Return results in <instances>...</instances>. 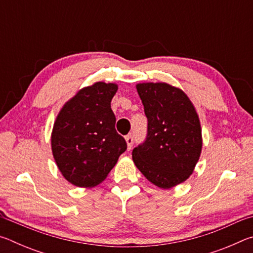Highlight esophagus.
<instances>
[{
    "label": "esophagus",
    "mask_w": 253,
    "mask_h": 253,
    "mask_svg": "<svg viewBox=\"0 0 253 253\" xmlns=\"http://www.w3.org/2000/svg\"><path fill=\"white\" fill-rule=\"evenodd\" d=\"M125 139H126L128 149H130L131 146H132V144H134V137H132L131 135H127V136L125 137Z\"/></svg>",
    "instance_id": "esophagus-1"
}]
</instances>
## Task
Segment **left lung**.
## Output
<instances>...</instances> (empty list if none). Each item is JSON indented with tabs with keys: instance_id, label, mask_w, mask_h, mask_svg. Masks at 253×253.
<instances>
[{
	"instance_id": "8db88e82",
	"label": "left lung",
	"mask_w": 253,
	"mask_h": 253,
	"mask_svg": "<svg viewBox=\"0 0 253 253\" xmlns=\"http://www.w3.org/2000/svg\"><path fill=\"white\" fill-rule=\"evenodd\" d=\"M147 117V136L132 149L136 168L154 185L168 188L190 177L202 151L198 113L185 92L165 83L136 85Z\"/></svg>"
}]
</instances>
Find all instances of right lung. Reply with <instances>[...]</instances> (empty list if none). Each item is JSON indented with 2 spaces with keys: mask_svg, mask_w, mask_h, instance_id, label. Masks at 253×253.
<instances>
[{
  "mask_svg": "<svg viewBox=\"0 0 253 253\" xmlns=\"http://www.w3.org/2000/svg\"><path fill=\"white\" fill-rule=\"evenodd\" d=\"M117 84L96 83L67 101L55 119L51 147L60 172L79 187L101 183L127 149L110 102Z\"/></svg>",
  "mask_w": 253,
  "mask_h": 253,
  "instance_id": "add662e5",
  "label": "right lung"
}]
</instances>
